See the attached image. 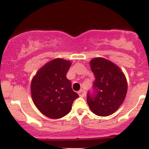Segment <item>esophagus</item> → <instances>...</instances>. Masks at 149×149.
<instances>
[{"label": "esophagus", "mask_w": 149, "mask_h": 149, "mask_svg": "<svg viewBox=\"0 0 149 149\" xmlns=\"http://www.w3.org/2000/svg\"><path fill=\"white\" fill-rule=\"evenodd\" d=\"M78 94H79V95L81 97H84V96L86 95L85 91H84V90H83V89L79 90V91H78Z\"/></svg>", "instance_id": "esophagus-1"}]
</instances>
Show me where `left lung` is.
I'll return each instance as SVG.
<instances>
[{"label":"left lung","instance_id":"8db88e82","mask_svg":"<svg viewBox=\"0 0 149 149\" xmlns=\"http://www.w3.org/2000/svg\"><path fill=\"white\" fill-rule=\"evenodd\" d=\"M95 76L91 91L87 93V103L98 116L112 115L120 107L127 94L125 76L120 68L103 58L90 61Z\"/></svg>","mask_w":149,"mask_h":149}]
</instances>
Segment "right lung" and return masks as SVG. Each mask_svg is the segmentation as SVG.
I'll use <instances>...</instances> for the list:
<instances>
[{"label":"right lung","instance_id":"right-lung-1","mask_svg":"<svg viewBox=\"0 0 149 149\" xmlns=\"http://www.w3.org/2000/svg\"><path fill=\"white\" fill-rule=\"evenodd\" d=\"M71 63L56 58L38 70L31 84L33 102L45 116L58 119L71 110L73 101L79 97L73 91L66 74Z\"/></svg>","mask_w":149,"mask_h":149}]
</instances>
